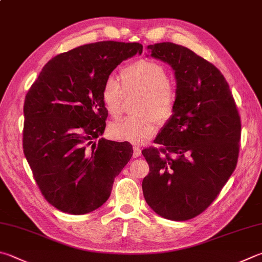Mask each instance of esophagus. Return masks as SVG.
<instances>
[{
  "instance_id": "34e87169",
  "label": "esophagus",
  "mask_w": 262,
  "mask_h": 262,
  "mask_svg": "<svg viewBox=\"0 0 262 262\" xmlns=\"http://www.w3.org/2000/svg\"><path fill=\"white\" fill-rule=\"evenodd\" d=\"M141 154H142V150L140 149L139 146H133V157H134V158H137V157H140L141 156Z\"/></svg>"
}]
</instances>
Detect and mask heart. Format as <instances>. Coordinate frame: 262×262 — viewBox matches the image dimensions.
<instances>
[{
    "label": "heart",
    "instance_id": "obj_1",
    "mask_svg": "<svg viewBox=\"0 0 262 262\" xmlns=\"http://www.w3.org/2000/svg\"><path fill=\"white\" fill-rule=\"evenodd\" d=\"M123 87L115 77H108L102 88V101L108 115L118 118L122 112L125 92L141 93L136 106L137 116L112 123L108 134L112 139L142 144L158 129L159 122L168 121L174 115L178 94L169 82L167 71L154 60L140 59L121 71Z\"/></svg>",
    "mask_w": 262,
    "mask_h": 262
}]
</instances>
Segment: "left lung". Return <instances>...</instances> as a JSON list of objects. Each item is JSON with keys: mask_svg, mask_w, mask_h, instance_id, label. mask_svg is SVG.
<instances>
[{"mask_svg": "<svg viewBox=\"0 0 262 262\" xmlns=\"http://www.w3.org/2000/svg\"><path fill=\"white\" fill-rule=\"evenodd\" d=\"M151 56L172 66L178 102L156 137L163 146L142 151L150 167L142 189L158 215L185 221L214 202L237 165L241 117L225 77L183 46H147Z\"/></svg>", "mask_w": 262, "mask_h": 262, "instance_id": "8db88e82", "label": "left lung"}]
</instances>
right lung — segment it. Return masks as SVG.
Instances as JSON below:
<instances>
[{
	"label": "right lung",
	"instance_id": "obj_1",
	"mask_svg": "<svg viewBox=\"0 0 262 262\" xmlns=\"http://www.w3.org/2000/svg\"><path fill=\"white\" fill-rule=\"evenodd\" d=\"M136 42L102 41L57 55L24 103V155L47 202L64 213L101 207L133 156L129 142L99 139L107 111L104 81L122 60L142 54Z\"/></svg>",
	"mask_w": 262,
	"mask_h": 262
}]
</instances>
